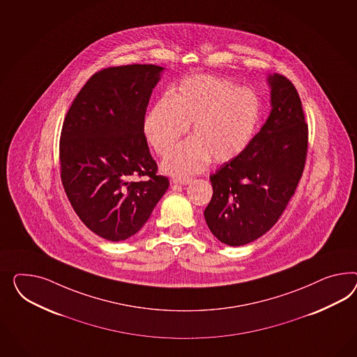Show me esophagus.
<instances>
[{"label":"esophagus","instance_id":"obj_1","mask_svg":"<svg viewBox=\"0 0 357 357\" xmlns=\"http://www.w3.org/2000/svg\"><path fill=\"white\" fill-rule=\"evenodd\" d=\"M191 182H192V179H190V178H176V179L173 181V183L181 184V185H187V184H190Z\"/></svg>","mask_w":357,"mask_h":357}]
</instances>
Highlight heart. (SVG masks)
<instances>
[{"instance_id":"1","label":"heart","mask_w":357,"mask_h":357,"mask_svg":"<svg viewBox=\"0 0 357 357\" xmlns=\"http://www.w3.org/2000/svg\"><path fill=\"white\" fill-rule=\"evenodd\" d=\"M260 118V98L250 88L223 77L193 75L148 110L143 130L154 152L164 155L192 124L193 137L171 149L161 165L166 174L191 176L202 173L212 158L223 164L241 155Z\"/></svg>"}]
</instances>
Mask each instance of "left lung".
I'll return each mask as SVG.
<instances>
[{
    "label": "left lung",
    "instance_id": "1",
    "mask_svg": "<svg viewBox=\"0 0 357 357\" xmlns=\"http://www.w3.org/2000/svg\"><path fill=\"white\" fill-rule=\"evenodd\" d=\"M271 112L245 151L209 176L204 217L213 235L238 247L256 241L278 221L295 193L308 152V125L291 80L274 74Z\"/></svg>",
    "mask_w": 357,
    "mask_h": 357
}]
</instances>
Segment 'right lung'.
<instances>
[{
  "instance_id": "add662e5",
  "label": "right lung",
  "mask_w": 357,
  "mask_h": 357,
  "mask_svg": "<svg viewBox=\"0 0 357 357\" xmlns=\"http://www.w3.org/2000/svg\"><path fill=\"white\" fill-rule=\"evenodd\" d=\"M155 65L102 68L89 77L66 113L59 139L61 181L73 209L106 241L135 235L169 188L158 175L143 130ZM132 176H146L131 181Z\"/></svg>"
}]
</instances>
